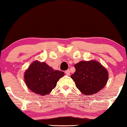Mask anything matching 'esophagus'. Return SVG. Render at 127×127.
<instances>
[{
  "mask_svg": "<svg viewBox=\"0 0 127 127\" xmlns=\"http://www.w3.org/2000/svg\"><path fill=\"white\" fill-rule=\"evenodd\" d=\"M65 73L67 75H70V70H67L65 71Z\"/></svg>",
  "mask_w": 127,
  "mask_h": 127,
  "instance_id": "obj_1",
  "label": "esophagus"
}]
</instances>
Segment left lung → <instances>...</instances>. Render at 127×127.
<instances>
[{"mask_svg": "<svg viewBox=\"0 0 127 127\" xmlns=\"http://www.w3.org/2000/svg\"><path fill=\"white\" fill-rule=\"evenodd\" d=\"M74 66L76 70L71 75V78L83 94L92 95L102 90L106 85L108 72L97 61H81Z\"/></svg>", "mask_w": 127, "mask_h": 127, "instance_id": "left-lung-1", "label": "left lung"}]
</instances>
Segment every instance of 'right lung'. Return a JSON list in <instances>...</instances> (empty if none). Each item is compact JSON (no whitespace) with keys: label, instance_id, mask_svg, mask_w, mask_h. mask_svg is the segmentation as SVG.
Instances as JSON below:
<instances>
[{"label":"right lung","instance_id":"right-lung-1","mask_svg":"<svg viewBox=\"0 0 127 127\" xmlns=\"http://www.w3.org/2000/svg\"><path fill=\"white\" fill-rule=\"evenodd\" d=\"M63 72L54 70L44 62L34 61L25 72L26 86L36 94L48 95L56 87L57 81L64 76Z\"/></svg>","mask_w":127,"mask_h":127}]
</instances>
